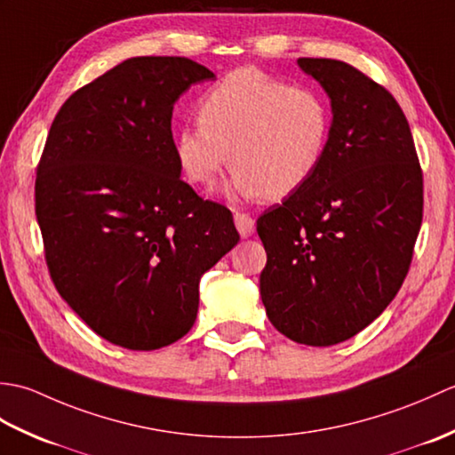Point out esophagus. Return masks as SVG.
<instances>
[{"label": "esophagus", "instance_id": "esophagus-1", "mask_svg": "<svg viewBox=\"0 0 455 455\" xmlns=\"http://www.w3.org/2000/svg\"><path fill=\"white\" fill-rule=\"evenodd\" d=\"M235 225H236L238 233L243 238L252 236L254 230H256V220L250 215H246V212H238V211L235 212Z\"/></svg>", "mask_w": 455, "mask_h": 455}]
</instances>
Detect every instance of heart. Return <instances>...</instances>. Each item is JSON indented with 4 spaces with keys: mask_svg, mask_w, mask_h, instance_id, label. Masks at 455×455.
<instances>
[{
    "mask_svg": "<svg viewBox=\"0 0 455 455\" xmlns=\"http://www.w3.org/2000/svg\"><path fill=\"white\" fill-rule=\"evenodd\" d=\"M199 123L176 134V158L188 181L211 188L233 164V196L283 199L321 168L332 111L321 92L240 68L205 93Z\"/></svg>",
    "mask_w": 455,
    "mask_h": 455,
    "instance_id": "obj_1",
    "label": "heart"
}]
</instances>
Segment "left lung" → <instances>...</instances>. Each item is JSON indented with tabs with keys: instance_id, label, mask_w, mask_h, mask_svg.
I'll use <instances>...</instances> for the list:
<instances>
[{
	"instance_id": "obj_1",
	"label": "left lung",
	"mask_w": 455,
	"mask_h": 455,
	"mask_svg": "<svg viewBox=\"0 0 455 455\" xmlns=\"http://www.w3.org/2000/svg\"><path fill=\"white\" fill-rule=\"evenodd\" d=\"M332 105L321 168L256 222L267 252L259 295L279 332L332 346L373 323L409 274L422 225V170L393 95L357 68L299 58Z\"/></svg>"
}]
</instances>
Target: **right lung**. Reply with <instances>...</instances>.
<instances>
[{
	"label": "right lung",
	"mask_w": 455,
	"mask_h": 455,
	"mask_svg": "<svg viewBox=\"0 0 455 455\" xmlns=\"http://www.w3.org/2000/svg\"><path fill=\"white\" fill-rule=\"evenodd\" d=\"M209 68L137 56L64 101L35 212L56 291L111 344L158 350L196 323L199 279L240 240L233 212L180 178L173 103Z\"/></svg>",
	"instance_id": "add662e5"
}]
</instances>
